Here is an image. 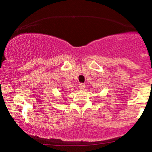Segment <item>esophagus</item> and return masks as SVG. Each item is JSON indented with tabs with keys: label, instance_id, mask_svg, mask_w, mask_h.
Segmentation results:
<instances>
[{
	"label": "esophagus",
	"instance_id": "34e87169",
	"mask_svg": "<svg viewBox=\"0 0 152 152\" xmlns=\"http://www.w3.org/2000/svg\"><path fill=\"white\" fill-rule=\"evenodd\" d=\"M79 87H80V88L81 89V90H84L86 86H85L84 84H83V83H81V84H80V86H79Z\"/></svg>",
	"mask_w": 152,
	"mask_h": 152
}]
</instances>
